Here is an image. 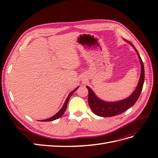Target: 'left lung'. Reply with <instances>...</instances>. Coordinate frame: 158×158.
Here are the masks:
<instances>
[{"instance_id": "8db88e82", "label": "left lung", "mask_w": 158, "mask_h": 158, "mask_svg": "<svg viewBox=\"0 0 158 158\" xmlns=\"http://www.w3.org/2000/svg\"><path fill=\"white\" fill-rule=\"evenodd\" d=\"M125 41L130 44L134 49L136 52L137 55L139 59L140 66H141V72L139 80L137 84L136 89L131 94V95L127 98H125L117 102H106L99 98L94 91L88 85L86 88L88 89V103L89 106L92 109V111L97 114L98 116L103 117H109L117 115L125 112L128 109L133 106L136 102L138 98H139L142 89L143 88V85L144 82V64L141 59V57L138 53V51L136 49L135 47L133 45L131 42L125 40Z\"/></svg>"}]
</instances>
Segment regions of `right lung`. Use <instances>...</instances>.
Segmentation results:
<instances>
[{
  "label": "right lung",
  "mask_w": 158,
  "mask_h": 158,
  "mask_svg": "<svg viewBox=\"0 0 158 158\" xmlns=\"http://www.w3.org/2000/svg\"><path fill=\"white\" fill-rule=\"evenodd\" d=\"M79 87H77V88H76L74 90H73L72 91V92L69 94V95H68V97H67V98L66 99V100H65V102H64V103L63 104V107H61V109L59 110V111L57 112L55 114H54L53 116H52L51 117H50V118H47V119H44V120H41V121H43V122H47V121H54V120H56V119H57V118H60V117H61L62 116H63V114H64V113L65 112V111H66V107H67V104H68V102H69V99H70V97L72 96V95L73 94V93L75 92V91Z\"/></svg>",
  "instance_id": "1"
}]
</instances>
